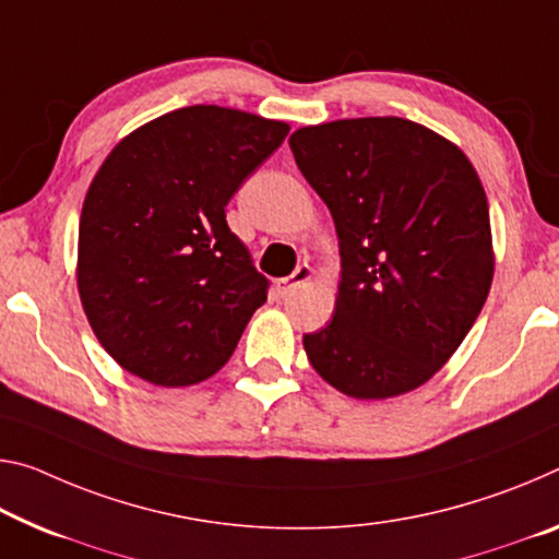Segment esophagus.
Returning a JSON list of instances; mask_svg holds the SVG:
<instances>
[{
    "instance_id": "34e87169",
    "label": "esophagus",
    "mask_w": 559,
    "mask_h": 559,
    "mask_svg": "<svg viewBox=\"0 0 559 559\" xmlns=\"http://www.w3.org/2000/svg\"><path fill=\"white\" fill-rule=\"evenodd\" d=\"M313 278V269L308 263H300L298 269L294 271V276H288L286 281H278L276 283V294L278 296H288L290 290H296L298 286H304V283H308Z\"/></svg>"
}]
</instances>
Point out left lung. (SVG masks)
Instances as JSON below:
<instances>
[{"label": "left lung", "mask_w": 559, "mask_h": 559, "mask_svg": "<svg viewBox=\"0 0 559 559\" xmlns=\"http://www.w3.org/2000/svg\"><path fill=\"white\" fill-rule=\"evenodd\" d=\"M288 144L341 248L335 311L304 335L308 360L356 401L415 391L460 348L490 294L480 176L453 141L401 117L313 123Z\"/></svg>", "instance_id": "left-lung-1"}]
</instances>
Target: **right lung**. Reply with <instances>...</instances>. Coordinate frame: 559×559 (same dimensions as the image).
<instances>
[{"mask_svg":"<svg viewBox=\"0 0 559 559\" xmlns=\"http://www.w3.org/2000/svg\"><path fill=\"white\" fill-rule=\"evenodd\" d=\"M288 131L197 104L146 121L104 158L79 218L76 288L127 373L183 388L234 356L269 281L228 228L226 203Z\"/></svg>","mask_w":559,"mask_h":559,"instance_id":"obj_1","label":"right lung"}]
</instances>
